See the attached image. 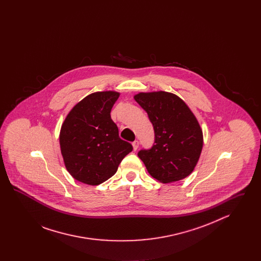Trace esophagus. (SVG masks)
Returning <instances> with one entry per match:
<instances>
[{"mask_svg":"<svg viewBox=\"0 0 261 261\" xmlns=\"http://www.w3.org/2000/svg\"><path fill=\"white\" fill-rule=\"evenodd\" d=\"M132 145H133V149L134 150H137L138 148H139V141H134L133 143H132Z\"/></svg>","mask_w":261,"mask_h":261,"instance_id":"1","label":"esophagus"}]
</instances>
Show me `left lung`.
Segmentation results:
<instances>
[{
    "mask_svg": "<svg viewBox=\"0 0 261 261\" xmlns=\"http://www.w3.org/2000/svg\"><path fill=\"white\" fill-rule=\"evenodd\" d=\"M153 126L154 142L138 156L149 173L162 183L179 181L192 173L202 149V132L185 101L167 92L140 93L134 97Z\"/></svg>",
    "mask_w": 261,
    "mask_h": 261,
    "instance_id": "obj_1",
    "label": "left lung"
}]
</instances>
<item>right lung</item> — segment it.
I'll return each mask as SVG.
<instances>
[{"mask_svg":"<svg viewBox=\"0 0 261 261\" xmlns=\"http://www.w3.org/2000/svg\"><path fill=\"white\" fill-rule=\"evenodd\" d=\"M118 97L111 91L91 94L75 106L62 124L60 144L65 167L82 183H103L133 149L119 137L111 117Z\"/></svg>","mask_w":261,"mask_h":261,"instance_id":"obj_1","label":"right lung"}]
</instances>
